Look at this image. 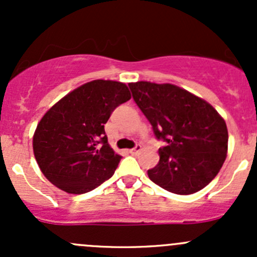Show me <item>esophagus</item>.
Listing matches in <instances>:
<instances>
[{
	"label": "esophagus",
	"instance_id": "1",
	"mask_svg": "<svg viewBox=\"0 0 257 257\" xmlns=\"http://www.w3.org/2000/svg\"><path fill=\"white\" fill-rule=\"evenodd\" d=\"M142 150V145L141 144H137L136 147L134 148H132V149H129V153H131V154H138L139 152H141Z\"/></svg>",
	"mask_w": 257,
	"mask_h": 257
}]
</instances>
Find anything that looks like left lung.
<instances>
[{
	"mask_svg": "<svg viewBox=\"0 0 257 257\" xmlns=\"http://www.w3.org/2000/svg\"><path fill=\"white\" fill-rule=\"evenodd\" d=\"M134 102L152 124L159 163L148 177L160 188L189 195L217 175L227 153V128L220 114L201 98L174 84L129 83Z\"/></svg>",
	"mask_w": 257,
	"mask_h": 257,
	"instance_id": "obj_1",
	"label": "left lung"
}]
</instances>
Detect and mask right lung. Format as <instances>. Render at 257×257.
Returning <instances> with one entry per match:
<instances>
[{"instance_id": "add662e5", "label": "right lung", "mask_w": 257, "mask_h": 257, "mask_svg": "<svg viewBox=\"0 0 257 257\" xmlns=\"http://www.w3.org/2000/svg\"><path fill=\"white\" fill-rule=\"evenodd\" d=\"M129 99L124 83L97 79L57 102L33 136V153L43 175L69 194L88 193L112 178L121 157L108 144L104 124Z\"/></svg>"}]
</instances>
